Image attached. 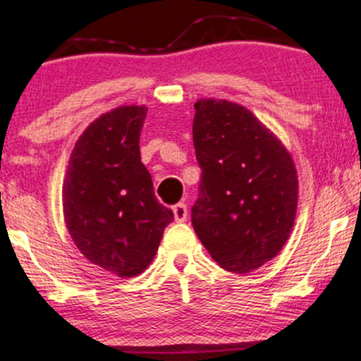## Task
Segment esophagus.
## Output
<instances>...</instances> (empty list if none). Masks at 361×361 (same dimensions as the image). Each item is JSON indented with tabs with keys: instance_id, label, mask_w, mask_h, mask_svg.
Returning <instances> with one entry per match:
<instances>
[{
	"instance_id": "esophagus-1",
	"label": "esophagus",
	"mask_w": 361,
	"mask_h": 361,
	"mask_svg": "<svg viewBox=\"0 0 361 361\" xmlns=\"http://www.w3.org/2000/svg\"><path fill=\"white\" fill-rule=\"evenodd\" d=\"M173 214H175L176 222H185L186 217H188V207L183 202H180V204L173 205Z\"/></svg>"
}]
</instances>
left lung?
Here are the masks:
<instances>
[{"instance_id":"1","label":"left lung","mask_w":361,"mask_h":361,"mask_svg":"<svg viewBox=\"0 0 361 361\" xmlns=\"http://www.w3.org/2000/svg\"><path fill=\"white\" fill-rule=\"evenodd\" d=\"M193 146L202 169L192 224L227 271L275 258L297 210V171L287 149L250 110L226 100L195 103Z\"/></svg>"}]
</instances>
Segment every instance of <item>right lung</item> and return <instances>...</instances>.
I'll return each mask as SVG.
<instances>
[{
  "instance_id": "add662e5",
  "label": "right lung",
  "mask_w": 361,
  "mask_h": 361,
  "mask_svg": "<svg viewBox=\"0 0 361 361\" xmlns=\"http://www.w3.org/2000/svg\"><path fill=\"white\" fill-rule=\"evenodd\" d=\"M146 106H120L82 132L69 159L62 204L69 234L91 263L118 276L142 273L173 210L161 205L140 163Z\"/></svg>"
}]
</instances>
